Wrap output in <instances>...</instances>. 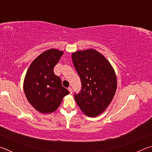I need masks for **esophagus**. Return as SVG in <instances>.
I'll use <instances>...</instances> for the list:
<instances>
[{
  "label": "esophagus",
  "instance_id": "obj_1",
  "mask_svg": "<svg viewBox=\"0 0 152 152\" xmlns=\"http://www.w3.org/2000/svg\"><path fill=\"white\" fill-rule=\"evenodd\" d=\"M68 91H70V94H72V88H71V87H69V88H68Z\"/></svg>",
  "mask_w": 152,
  "mask_h": 152
}]
</instances>
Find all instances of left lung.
<instances>
[{"label":"left lung","instance_id":"1","mask_svg":"<svg viewBox=\"0 0 152 152\" xmlns=\"http://www.w3.org/2000/svg\"><path fill=\"white\" fill-rule=\"evenodd\" d=\"M80 78L82 88L74 94L77 104L87 116L96 117L109 106L117 90V78L113 67L96 50L78 51L72 55Z\"/></svg>","mask_w":152,"mask_h":152}]
</instances>
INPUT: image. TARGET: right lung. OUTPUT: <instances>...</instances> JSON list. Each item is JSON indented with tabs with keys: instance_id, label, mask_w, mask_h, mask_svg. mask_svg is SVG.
Here are the masks:
<instances>
[{
	"instance_id": "1",
	"label": "right lung",
	"mask_w": 152,
	"mask_h": 152,
	"mask_svg": "<svg viewBox=\"0 0 152 152\" xmlns=\"http://www.w3.org/2000/svg\"><path fill=\"white\" fill-rule=\"evenodd\" d=\"M63 53L56 49L44 51L33 61L25 75V96L29 103L40 113L55 111L64 96L70 93L61 85L60 77L53 72V68Z\"/></svg>"
}]
</instances>
